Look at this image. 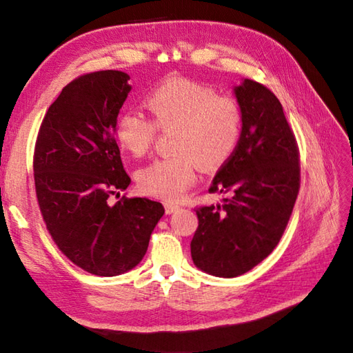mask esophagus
<instances>
[{"label":"esophagus","mask_w":353,"mask_h":353,"mask_svg":"<svg viewBox=\"0 0 353 353\" xmlns=\"http://www.w3.org/2000/svg\"><path fill=\"white\" fill-rule=\"evenodd\" d=\"M179 208H181V207H179L177 204H172V202H166V204H165V210H166V213H168V214L177 212Z\"/></svg>","instance_id":"obj_1"}]
</instances>
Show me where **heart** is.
Returning a JSON list of instances; mask_svg holds the SVG:
<instances>
[{
    "instance_id": "heart-1",
    "label": "heart",
    "mask_w": 353,
    "mask_h": 353,
    "mask_svg": "<svg viewBox=\"0 0 353 353\" xmlns=\"http://www.w3.org/2000/svg\"><path fill=\"white\" fill-rule=\"evenodd\" d=\"M152 121L139 112L119 113L115 139L124 151L141 157L151 151L157 129H176L174 155L159 159L139 171L146 194L165 201L181 199L196 181L198 165L214 170L234 154L243 130V109L234 97L187 79H174L148 94Z\"/></svg>"
}]
</instances>
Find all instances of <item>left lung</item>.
<instances>
[{
    "mask_svg": "<svg viewBox=\"0 0 353 353\" xmlns=\"http://www.w3.org/2000/svg\"><path fill=\"white\" fill-rule=\"evenodd\" d=\"M243 130L234 154L214 176L210 193L223 204L196 210L191 259L201 271L232 279L252 270L277 246L301 187L299 148L276 94L244 79L234 88Z\"/></svg>",
    "mask_w": 353,
    "mask_h": 353,
    "instance_id": "8db88e82",
    "label": "left lung"
}]
</instances>
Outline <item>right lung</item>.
Returning <instances> with one entry per match:
<instances>
[{"label":"right lung","instance_id":"add662e5","mask_svg":"<svg viewBox=\"0 0 353 353\" xmlns=\"http://www.w3.org/2000/svg\"><path fill=\"white\" fill-rule=\"evenodd\" d=\"M129 79L105 70L71 81L48 109L34 151L35 193L48 232L76 266L103 277L139 265L165 213L146 198L109 202L130 183L115 140Z\"/></svg>","mask_w":353,"mask_h":353}]
</instances>
